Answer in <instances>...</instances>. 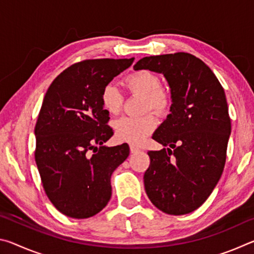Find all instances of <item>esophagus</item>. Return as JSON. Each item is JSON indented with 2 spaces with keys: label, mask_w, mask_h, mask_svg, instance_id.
<instances>
[{
  "label": "esophagus",
  "mask_w": 254,
  "mask_h": 254,
  "mask_svg": "<svg viewBox=\"0 0 254 254\" xmlns=\"http://www.w3.org/2000/svg\"><path fill=\"white\" fill-rule=\"evenodd\" d=\"M130 151H131V153H136L140 151V149L135 147V145H130Z\"/></svg>",
  "instance_id": "esophagus-1"
}]
</instances>
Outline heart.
<instances>
[{"label":"heart","instance_id":"b5f03b06","mask_svg":"<svg viewBox=\"0 0 254 254\" xmlns=\"http://www.w3.org/2000/svg\"><path fill=\"white\" fill-rule=\"evenodd\" d=\"M124 87L132 95L143 97L142 111H153L163 114L170 106V94L161 86L157 74L147 69L131 72L123 79ZM101 102L104 110L111 115L120 113L123 104V96L113 85H106L101 94ZM157 121L152 114L141 118H122L114 123L115 135L120 141L139 144L156 128Z\"/></svg>","mask_w":254,"mask_h":254}]
</instances>
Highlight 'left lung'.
Instances as JSON below:
<instances>
[{"label": "left lung", "instance_id": "1", "mask_svg": "<svg viewBox=\"0 0 254 254\" xmlns=\"http://www.w3.org/2000/svg\"><path fill=\"white\" fill-rule=\"evenodd\" d=\"M133 69L162 74L171 94L170 114L152 135L163 149L148 152L145 192L163 213L188 214L208 198L224 169L231 134L224 89L204 62L186 53L144 57Z\"/></svg>", "mask_w": 254, "mask_h": 254}]
</instances>
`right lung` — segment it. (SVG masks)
<instances>
[{
    "label": "right lung",
    "mask_w": 254,
    "mask_h": 254,
    "mask_svg": "<svg viewBox=\"0 0 254 254\" xmlns=\"http://www.w3.org/2000/svg\"><path fill=\"white\" fill-rule=\"evenodd\" d=\"M130 59H92L57 76L38 121L36 163L45 191L60 213L88 218L109 203L111 176L130 153L127 143L106 147L113 135L101 102L103 88L132 65Z\"/></svg>",
    "instance_id": "1"
}]
</instances>
